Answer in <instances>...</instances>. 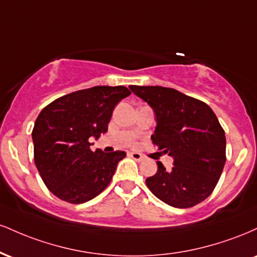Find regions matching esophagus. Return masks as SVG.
Segmentation results:
<instances>
[{"instance_id":"1","label":"esophagus","mask_w":257,"mask_h":257,"mask_svg":"<svg viewBox=\"0 0 257 257\" xmlns=\"http://www.w3.org/2000/svg\"><path fill=\"white\" fill-rule=\"evenodd\" d=\"M129 156H131V157L137 162H141L144 159L143 155H141V153H139V152H129Z\"/></svg>"}]
</instances>
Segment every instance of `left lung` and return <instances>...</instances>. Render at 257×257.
<instances>
[{
	"label": "left lung",
	"mask_w": 257,
	"mask_h": 257,
	"mask_svg": "<svg viewBox=\"0 0 257 257\" xmlns=\"http://www.w3.org/2000/svg\"><path fill=\"white\" fill-rule=\"evenodd\" d=\"M135 95L153 108L157 120L151 140L174 158L172 169L157 162L146 179L150 191L174 208H191L208 198L226 163V137L214 111L205 102L173 88L131 85Z\"/></svg>",
	"instance_id": "1"
}]
</instances>
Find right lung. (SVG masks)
Here are the masks:
<instances>
[{"mask_svg": "<svg viewBox=\"0 0 257 257\" xmlns=\"http://www.w3.org/2000/svg\"><path fill=\"white\" fill-rule=\"evenodd\" d=\"M131 94L123 85H96L60 96L41 111L32 129L34 159L54 196L81 204L107 187L126 153L93 152L89 138L107 132L114 106Z\"/></svg>", "mask_w": 257, "mask_h": 257, "instance_id": "right-lung-1", "label": "right lung"}]
</instances>
